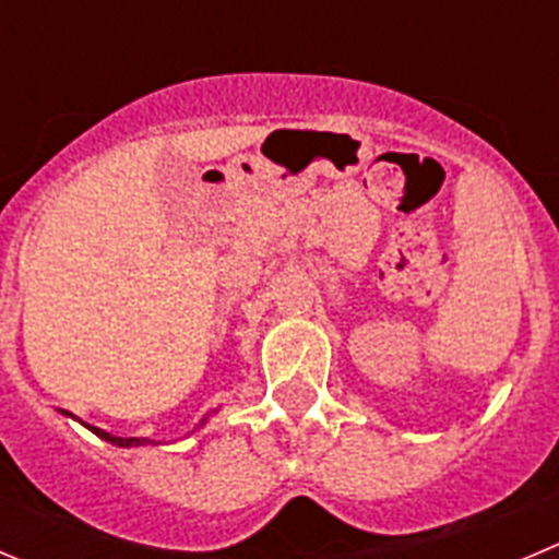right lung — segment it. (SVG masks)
Instances as JSON below:
<instances>
[{"mask_svg": "<svg viewBox=\"0 0 559 559\" xmlns=\"http://www.w3.org/2000/svg\"><path fill=\"white\" fill-rule=\"evenodd\" d=\"M87 428L93 430L95 436H100V439H106V442L117 444V448H136V444H147V439H136V436H111L106 433V430L93 428V425H87Z\"/></svg>", "mask_w": 559, "mask_h": 559, "instance_id": "1", "label": "right lung"}]
</instances>
